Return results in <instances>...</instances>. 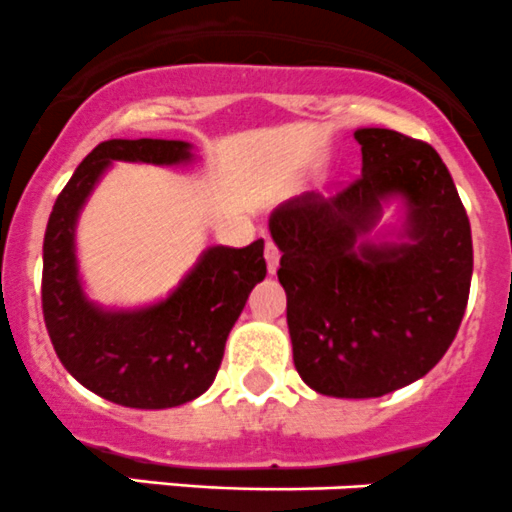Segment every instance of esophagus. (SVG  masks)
<instances>
[{"instance_id": "esophagus-1", "label": "esophagus", "mask_w": 512, "mask_h": 512, "mask_svg": "<svg viewBox=\"0 0 512 512\" xmlns=\"http://www.w3.org/2000/svg\"><path fill=\"white\" fill-rule=\"evenodd\" d=\"M265 260H267V270L275 275L277 267H280V247H277L270 237L265 240Z\"/></svg>"}]
</instances>
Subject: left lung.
<instances>
[{"label":"left lung","instance_id":"8db88e82","mask_svg":"<svg viewBox=\"0 0 512 512\" xmlns=\"http://www.w3.org/2000/svg\"><path fill=\"white\" fill-rule=\"evenodd\" d=\"M362 175L270 217L287 292L292 360L312 390L380 398L433 370L458 335L473 277L470 220L428 142L395 130L355 132ZM390 194L411 207V242L360 243Z\"/></svg>","mask_w":512,"mask_h":512}]
</instances>
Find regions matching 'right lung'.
<instances>
[{"mask_svg": "<svg viewBox=\"0 0 512 512\" xmlns=\"http://www.w3.org/2000/svg\"><path fill=\"white\" fill-rule=\"evenodd\" d=\"M112 160L177 165L190 145L177 140H107L82 160L59 192L44 232L42 312L54 352L87 390L124 408L162 410L205 393L247 295L265 280V242L210 247L160 305L102 312L87 302L74 262V222Z\"/></svg>", "mask_w": 512, "mask_h": 512, "instance_id": "obj_1", "label": "right lung"}]
</instances>
